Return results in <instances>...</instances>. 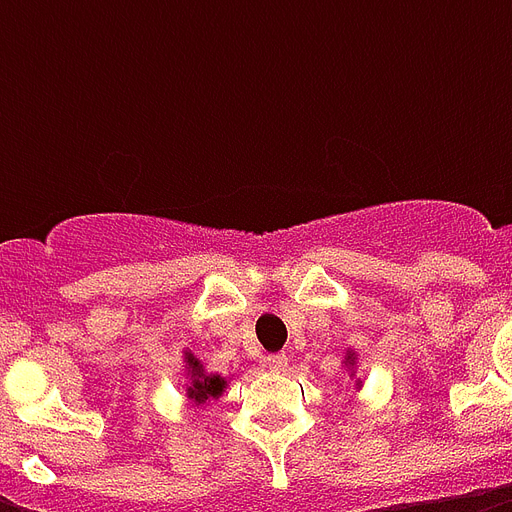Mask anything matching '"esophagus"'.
<instances>
[{"label": "esophagus", "mask_w": 512, "mask_h": 512, "mask_svg": "<svg viewBox=\"0 0 512 512\" xmlns=\"http://www.w3.org/2000/svg\"><path fill=\"white\" fill-rule=\"evenodd\" d=\"M265 366L273 369V372H281V369H287V356L284 353H273V356L265 358Z\"/></svg>", "instance_id": "obj_1"}]
</instances>
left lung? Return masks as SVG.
Here are the masks:
<instances>
[{
  "label": "left lung",
  "instance_id": "1",
  "mask_svg": "<svg viewBox=\"0 0 512 512\" xmlns=\"http://www.w3.org/2000/svg\"><path fill=\"white\" fill-rule=\"evenodd\" d=\"M345 364L353 366V353H348V356H345Z\"/></svg>",
  "mask_w": 512,
  "mask_h": 512
}]
</instances>
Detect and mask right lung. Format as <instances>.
I'll list each match as a JSON object with an SVG mask.
<instances>
[{
	"label": "right lung",
	"instance_id": "right-lung-1",
	"mask_svg": "<svg viewBox=\"0 0 512 512\" xmlns=\"http://www.w3.org/2000/svg\"><path fill=\"white\" fill-rule=\"evenodd\" d=\"M185 369H188V398L196 401V404H204L207 398H217L223 393L225 380L220 374H207L204 372V366L193 353H185Z\"/></svg>",
	"mask_w": 512,
	"mask_h": 512
}]
</instances>
